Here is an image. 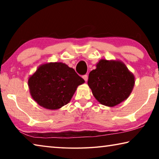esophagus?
Listing matches in <instances>:
<instances>
[{
  "instance_id": "1",
  "label": "esophagus",
  "mask_w": 159,
  "mask_h": 159,
  "mask_svg": "<svg viewBox=\"0 0 159 159\" xmlns=\"http://www.w3.org/2000/svg\"><path fill=\"white\" fill-rule=\"evenodd\" d=\"M82 77H83V79H84L85 81H87V80H88V77L87 75H83V76Z\"/></svg>"
}]
</instances>
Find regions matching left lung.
Here are the masks:
<instances>
[{
  "instance_id": "1",
  "label": "left lung",
  "mask_w": 159,
  "mask_h": 159,
  "mask_svg": "<svg viewBox=\"0 0 159 159\" xmlns=\"http://www.w3.org/2000/svg\"><path fill=\"white\" fill-rule=\"evenodd\" d=\"M134 76L120 60L102 59L89 74L88 85L101 104L113 107L127 99L134 85Z\"/></svg>"
}]
</instances>
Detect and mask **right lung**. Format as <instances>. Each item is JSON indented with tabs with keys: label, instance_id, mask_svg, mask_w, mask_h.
I'll list each match as a JSON object with an SVG mask.
<instances>
[{
	"label": "right lung",
	"instance_id": "right-lung-1",
	"mask_svg": "<svg viewBox=\"0 0 159 159\" xmlns=\"http://www.w3.org/2000/svg\"><path fill=\"white\" fill-rule=\"evenodd\" d=\"M84 83L74 69L62 62L43 64L28 79L31 98L39 105L50 110L68 104L78 86Z\"/></svg>",
	"mask_w": 159,
	"mask_h": 159
}]
</instances>
